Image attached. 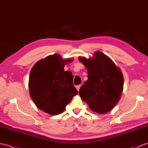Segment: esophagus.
<instances>
[{"label": "esophagus", "instance_id": "34e87169", "mask_svg": "<svg viewBox=\"0 0 148 148\" xmlns=\"http://www.w3.org/2000/svg\"><path fill=\"white\" fill-rule=\"evenodd\" d=\"M80 86H81V85H77V86H76V88H77V89L78 92L79 91V90H80Z\"/></svg>", "mask_w": 148, "mask_h": 148}]
</instances>
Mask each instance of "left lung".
Returning a JSON list of instances; mask_svg holds the SVG:
<instances>
[{
  "instance_id": "1",
  "label": "left lung",
  "mask_w": 148,
  "mask_h": 148,
  "mask_svg": "<svg viewBox=\"0 0 148 148\" xmlns=\"http://www.w3.org/2000/svg\"><path fill=\"white\" fill-rule=\"evenodd\" d=\"M88 71V80L79 91L82 100L90 109L103 114L119 101L124 85L121 70L105 54L96 51L92 58L79 57Z\"/></svg>"
}]
</instances>
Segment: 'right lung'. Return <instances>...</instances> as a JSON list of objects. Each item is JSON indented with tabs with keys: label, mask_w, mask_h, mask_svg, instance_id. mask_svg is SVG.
Listing matches in <instances>:
<instances>
[{
	"label": "right lung",
	"mask_w": 148,
	"mask_h": 148,
	"mask_svg": "<svg viewBox=\"0 0 148 148\" xmlns=\"http://www.w3.org/2000/svg\"><path fill=\"white\" fill-rule=\"evenodd\" d=\"M73 60H63L59 54H54L39 60L32 68L29 89L39 109L50 115L60 114L77 95L73 75L64 70V66Z\"/></svg>",
	"instance_id": "right-lung-1"
}]
</instances>
